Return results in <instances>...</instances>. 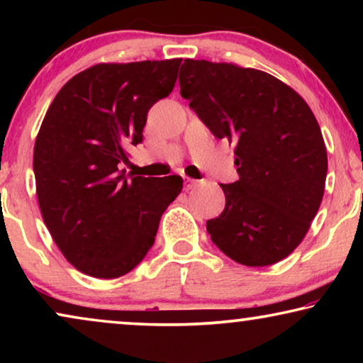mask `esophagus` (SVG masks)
Wrapping results in <instances>:
<instances>
[{
    "label": "esophagus",
    "instance_id": "obj_1",
    "mask_svg": "<svg viewBox=\"0 0 363 363\" xmlns=\"http://www.w3.org/2000/svg\"><path fill=\"white\" fill-rule=\"evenodd\" d=\"M198 185H200V182L195 180V178H185V188L186 190H193V188H196Z\"/></svg>",
    "mask_w": 363,
    "mask_h": 363
}]
</instances>
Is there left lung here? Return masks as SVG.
I'll return each mask as SVG.
<instances>
[{
    "mask_svg": "<svg viewBox=\"0 0 363 363\" xmlns=\"http://www.w3.org/2000/svg\"><path fill=\"white\" fill-rule=\"evenodd\" d=\"M180 94L218 138L235 142L240 180L225 210L206 221L233 261L269 266L301 245L319 211L327 150L319 123L294 89L264 71L185 59Z\"/></svg>",
    "mask_w": 363,
    "mask_h": 363,
    "instance_id": "left-lung-1",
    "label": "left lung"
}]
</instances>
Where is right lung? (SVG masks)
<instances>
[{
	"label": "right lung",
	"instance_id": "right-lung-1",
	"mask_svg": "<svg viewBox=\"0 0 363 363\" xmlns=\"http://www.w3.org/2000/svg\"><path fill=\"white\" fill-rule=\"evenodd\" d=\"M182 59L101 62L64 84L34 143L33 168L44 225L84 274L113 279L155 241L183 178H128L127 145L142 142L150 107L173 91Z\"/></svg>",
	"mask_w": 363,
	"mask_h": 363
}]
</instances>
